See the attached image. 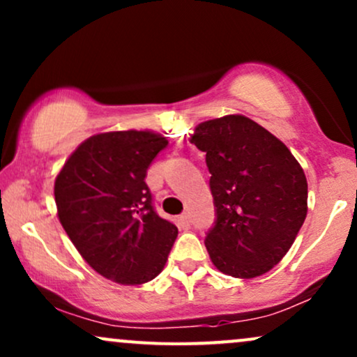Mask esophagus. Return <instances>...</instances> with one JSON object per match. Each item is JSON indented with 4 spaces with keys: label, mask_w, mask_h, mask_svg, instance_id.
<instances>
[{
    "label": "esophagus",
    "mask_w": 357,
    "mask_h": 357,
    "mask_svg": "<svg viewBox=\"0 0 357 357\" xmlns=\"http://www.w3.org/2000/svg\"><path fill=\"white\" fill-rule=\"evenodd\" d=\"M178 225L183 228V230H188V228H190V225H191L190 215H186V213H184V215L179 216V218H178Z\"/></svg>",
    "instance_id": "esophagus-1"
}]
</instances>
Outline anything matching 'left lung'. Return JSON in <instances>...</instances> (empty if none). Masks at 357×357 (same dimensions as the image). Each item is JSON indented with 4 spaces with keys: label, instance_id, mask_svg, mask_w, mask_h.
<instances>
[{
    "label": "left lung",
    "instance_id": "8db88e82",
    "mask_svg": "<svg viewBox=\"0 0 357 357\" xmlns=\"http://www.w3.org/2000/svg\"><path fill=\"white\" fill-rule=\"evenodd\" d=\"M190 141L211 173L216 221L204 245L213 265L235 278L264 275L304 225V169L280 139L240 114L202 122Z\"/></svg>",
    "mask_w": 357,
    "mask_h": 357
}]
</instances>
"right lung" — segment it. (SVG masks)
I'll use <instances>...</instances> for the list:
<instances>
[{
  "label": "right lung",
  "instance_id": "1",
  "mask_svg": "<svg viewBox=\"0 0 357 357\" xmlns=\"http://www.w3.org/2000/svg\"><path fill=\"white\" fill-rule=\"evenodd\" d=\"M167 139L153 130H112L85 139L55 178L56 215L85 261L121 285H141L165 268L178 228L155 215L146 173Z\"/></svg>",
  "mask_w": 357,
  "mask_h": 357
}]
</instances>
